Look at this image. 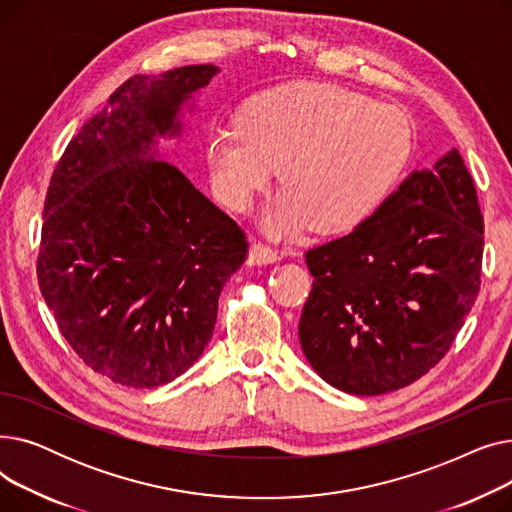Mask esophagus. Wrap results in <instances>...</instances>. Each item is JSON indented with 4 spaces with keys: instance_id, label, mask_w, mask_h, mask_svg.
<instances>
[{
    "instance_id": "1",
    "label": "esophagus",
    "mask_w": 512,
    "mask_h": 512,
    "mask_svg": "<svg viewBox=\"0 0 512 512\" xmlns=\"http://www.w3.org/2000/svg\"><path fill=\"white\" fill-rule=\"evenodd\" d=\"M278 259H280V253L272 247H265L263 242H253L249 249V255H247L249 265H267V263H274Z\"/></svg>"
}]
</instances>
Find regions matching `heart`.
Returning <instances> with one entry per match:
<instances>
[{
	"label": "heart",
	"mask_w": 512,
	"mask_h": 512,
	"mask_svg": "<svg viewBox=\"0 0 512 512\" xmlns=\"http://www.w3.org/2000/svg\"><path fill=\"white\" fill-rule=\"evenodd\" d=\"M413 128L398 107L328 83H294L242 103L213 128L205 159L213 193L247 211L278 168L286 191L263 218L270 234H338L380 209L405 172Z\"/></svg>",
	"instance_id": "heart-1"
}]
</instances>
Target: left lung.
I'll return each mask as SVG.
<instances>
[{
    "label": "left lung",
    "mask_w": 512,
    "mask_h": 512,
    "mask_svg": "<svg viewBox=\"0 0 512 512\" xmlns=\"http://www.w3.org/2000/svg\"><path fill=\"white\" fill-rule=\"evenodd\" d=\"M483 218L456 149L411 172L351 234L307 251L301 348L330 386L378 396L448 353L481 284Z\"/></svg>",
    "instance_id": "obj_1"
}]
</instances>
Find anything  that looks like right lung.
<instances>
[{"label":"right lung","mask_w":512,"mask_h":512,"mask_svg":"<svg viewBox=\"0 0 512 512\" xmlns=\"http://www.w3.org/2000/svg\"><path fill=\"white\" fill-rule=\"evenodd\" d=\"M218 72L199 64L126 80L47 188L41 294L76 355L122 386L170 384L203 355L220 292L247 257L236 222L159 147L182 137Z\"/></svg>","instance_id":"add662e5"}]
</instances>
